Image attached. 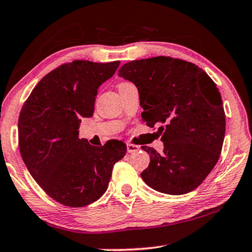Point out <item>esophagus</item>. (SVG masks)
<instances>
[{"label": "esophagus", "mask_w": 252, "mask_h": 252, "mask_svg": "<svg viewBox=\"0 0 252 252\" xmlns=\"http://www.w3.org/2000/svg\"><path fill=\"white\" fill-rule=\"evenodd\" d=\"M126 150H128L129 154H132V152L138 151L139 146L136 144H131V143H126Z\"/></svg>", "instance_id": "obj_1"}]
</instances>
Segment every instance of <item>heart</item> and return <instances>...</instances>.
<instances>
[{
    "mask_svg": "<svg viewBox=\"0 0 252 252\" xmlns=\"http://www.w3.org/2000/svg\"><path fill=\"white\" fill-rule=\"evenodd\" d=\"M121 84H122V82H121Z\"/></svg>",
    "mask_w": 252,
    "mask_h": 252,
    "instance_id": "heart-1",
    "label": "heart"
}]
</instances>
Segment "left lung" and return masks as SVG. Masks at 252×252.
Segmentation results:
<instances>
[{
	"mask_svg": "<svg viewBox=\"0 0 252 252\" xmlns=\"http://www.w3.org/2000/svg\"><path fill=\"white\" fill-rule=\"evenodd\" d=\"M119 75L138 88L142 119L159 126L163 152L150 154L141 173L148 186L180 195L195 189L218 163L225 133L221 94L209 75L194 63L171 57L133 60Z\"/></svg>",
	"mask_w": 252,
	"mask_h": 252,
	"instance_id": "1",
	"label": "left lung"
}]
</instances>
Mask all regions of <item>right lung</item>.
Segmentation results:
<instances>
[{
  "label": "right lung",
  "mask_w": 252,
  "mask_h": 252,
  "mask_svg": "<svg viewBox=\"0 0 252 252\" xmlns=\"http://www.w3.org/2000/svg\"><path fill=\"white\" fill-rule=\"evenodd\" d=\"M120 62L74 60L44 76L22 107L18 145L22 159L47 195L67 207H84L103 195L126 145L111 139L93 146L79 138L82 117L94 113L97 89Z\"/></svg>",
  "instance_id": "1"
}]
</instances>
